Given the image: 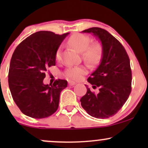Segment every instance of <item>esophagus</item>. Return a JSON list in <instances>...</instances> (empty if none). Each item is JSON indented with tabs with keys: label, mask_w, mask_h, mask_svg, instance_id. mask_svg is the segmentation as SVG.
Here are the masks:
<instances>
[{
	"label": "esophagus",
	"mask_w": 148,
	"mask_h": 148,
	"mask_svg": "<svg viewBox=\"0 0 148 148\" xmlns=\"http://www.w3.org/2000/svg\"><path fill=\"white\" fill-rule=\"evenodd\" d=\"M69 86H74V85H76V84H75V83H74V82H70V81H69Z\"/></svg>",
	"instance_id": "obj_1"
}]
</instances>
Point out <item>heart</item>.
Instances as JSON below:
<instances>
[{"mask_svg": "<svg viewBox=\"0 0 148 148\" xmlns=\"http://www.w3.org/2000/svg\"><path fill=\"white\" fill-rule=\"evenodd\" d=\"M91 40L88 35L81 33L72 35L69 39L68 43L72 46L77 51L81 53L83 60L86 63L94 66L99 63L102 55V49L99 44L94 43L89 45ZM56 58L59 60L61 58V51L59 49L56 53ZM86 73V69L84 67H71L65 72V76L69 79L77 81Z\"/></svg>", "mask_w": 148, "mask_h": 148, "instance_id": "1", "label": "heart"}]
</instances>
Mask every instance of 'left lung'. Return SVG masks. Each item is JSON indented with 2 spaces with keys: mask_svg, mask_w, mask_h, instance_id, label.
Listing matches in <instances>:
<instances>
[{
  "mask_svg": "<svg viewBox=\"0 0 148 148\" xmlns=\"http://www.w3.org/2000/svg\"><path fill=\"white\" fill-rule=\"evenodd\" d=\"M101 43L102 56L99 65L88 79L99 92H87L80 99L81 106L91 116L108 118L123 107L132 90V70L126 51L120 42L106 30L97 27L84 30Z\"/></svg>",
  "mask_w": 148,
  "mask_h": 148,
  "instance_id": "1",
  "label": "left lung"
}]
</instances>
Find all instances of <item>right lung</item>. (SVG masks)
<instances>
[{"label": "right lung", "mask_w": 148, "mask_h": 148, "mask_svg": "<svg viewBox=\"0 0 148 148\" xmlns=\"http://www.w3.org/2000/svg\"><path fill=\"white\" fill-rule=\"evenodd\" d=\"M69 33L57 35L38 31L25 38L15 49L10 63L8 84L14 102L23 114L41 119L58 108L61 91L67 81L43 83L48 67L56 65V53Z\"/></svg>", "instance_id": "right-lung-1"}]
</instances>
